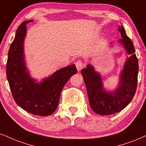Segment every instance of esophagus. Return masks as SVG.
I'll return each instance as SVG.
<instances>
[{
	"label": "esophagus",
	"mask_w": 146,
	"mask_h": 146,
	"mask_svg": "<svg viewBox=\"0 0 146 146\" xmlns=\"http://www.w3.org/2000/svg\"><path fill=\"white\" fill-rule=\"evenodd\" d=\"M75 65H76L77 71H81L84 66V63H83L82 60H77V61L76 62V63H75Z\"/></svg>",
	"instance_id": "1"
}]
</instances>
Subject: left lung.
Returning a JSON list of instances; mask_svg holds the SVG:
<instances>
[{
  "mask_svg": "<svg viewBox=\"0 0 146 146\" xmlns=\"http://www.w3.org/2000/svg\"><path fill=\"white\" fill-rule=\"evenodd\" d=\"M119 31L122 38L119 42L129 56L126 57V61L120 73L119 82L116 89L106 90L104 88L102 75L96 71L92 64H87L86 68L81 71L86 84L90 106L100 115H109L124 109L132 100L137 88L139 66L135 54L134 46L126 35L122 25L119 27ZM110 44L111 46L113 45L112 42Z\"/></svg>",
  "mask_w": 146,
  "mask_h": 146,
  "instance_id": "1",
  "label": "left lung"
}]
</instances>
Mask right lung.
<instances>
[{"label": "right lung", "instance_id": "1", "mask_svg": "<svg viewBox=\"0 0 146 146\" xmlns=\"http://www.w3.org/2000/svg\"><path fill=\"white\" fill-rule=\"evenodd\" d=\"M32 21H23L17 29L9 48L7 77L17 104L29 113L46 117L56 109L62 88L77 71L73 64L57 70L41 82H38L31 77L25 62L24 40L27 34L26 24Z\"/></svg>", "mask_w": 146, "mask_h": 146}]
</instances>
